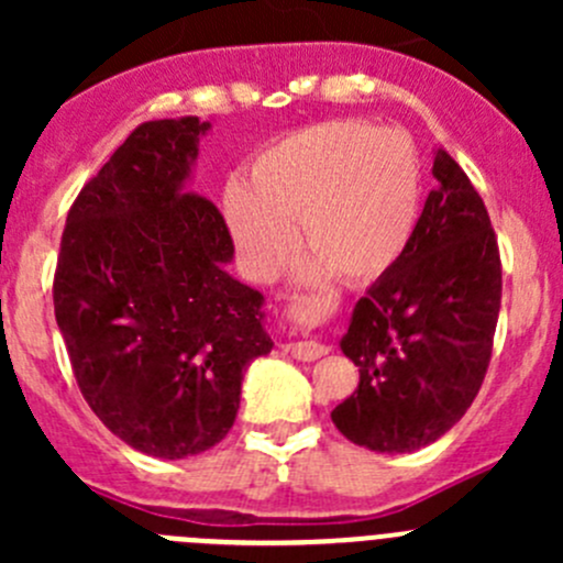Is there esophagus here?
Segmentation results:
<instances>
[{"mask_svg":"<svg viewBox=\"0 0 563 563\" xmlns=\"http://www.w3.org/2000/svg\"><path fill=\"white\" fill-rule=\"evenodd\" d=\"M288 318H294V321H313V318H318V305L316 299H308V297H299L297 302L288 308ZM288 354L294 356V360H302V362H313L318 360V356L327 354V345L316 343V340H302V343H288L286 345Z\"/></svg>","mask_w":563,"mask_h":563,"instance_id":"obj_1","label":"esophagus"}]
</instances>
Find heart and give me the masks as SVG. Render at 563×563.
<instances>
[{
    "instance_id": "obj_1",
    "label": "heart",
    "mask_w": 563,
    "mask_h": 563,
    "mask_svg": "<svg viewBox=\"0 0 563 563\" xmlns=\"http://www.w3.org/2000/svg\"><path fill=\"white\" fill-rule=\"evenodd\" d=\"M422 198V161L411 135L354 119L310 124L272 141L250 161L245 185H229L225 220L255 277L275 275L308 247L305 272L332 269L349 283L376 280L411 242Z\"/></svg>"
}]
</instances>
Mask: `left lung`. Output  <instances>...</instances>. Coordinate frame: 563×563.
I'll use <instances>...</instances> for the list:
<instances>
[{"mask_svg":"<svg viewBox=\"0 0 563 563\" xmlns=\"http://www.w3.org/2000/svg\"><path fill=\"white\" fill-rule=\"evenodd\" d=\"M411 242L356 302L343 354L360 387L332 411L354 444L387 455L422 450L460 422L485 382L501 310V255L485 201L435 152Z\"/></svg>","mask_w":563,"mask_h":563,"instance_id":"8db88e82","label":"left lung"}]
</instances>
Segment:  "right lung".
<instances>
[{"label":"right lung","instance_id":"obj_1","mask_svg":"<svg viewBox=\"0 0 563 563\" xmlns=\"http://www.w3.org/2000/svg\"><path fill=\"white\" fill-rule=\"evenodd\" d=\"M207 130L198 117L139 124L73 201L54 272L84 400L124 444L163 460L220 444L247 365L272 351L264 297L225 272L223 214L185 190Z\"/></svg>","mask_w":563,"mask_h":563}]
</instances>
